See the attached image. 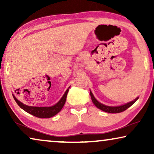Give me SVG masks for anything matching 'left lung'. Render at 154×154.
<instances>
[{
	"label": "left lung",
	"instance_id": "left-lung-1",
	"mask_svg": "<svg viewBox=\"0 0 154 154\" xmlns=\"http://www.w3.org/2000/svg\"><path fill=\"white\" fill-rule=\"evenodd\" d=\"M90 97H91L92 101V102H93V104L95 105V106L97 107L98 109H101V110H102L103 111H105V112L111 113H117L123 112V111H125L126 109L129 108L130 106H132V105L138 100V97H137L134 101H132V102L128 103V104H126L125 105H122V106H106V105L101 104L100 102H99L95 98H94V97L93 96V94H92L91 91H90Z\"/></svg>",
	"mask_w": 154,
	"mask_h": 154
}]
</instances>
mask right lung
Instances as JSON below:
<instances>
[{
    "instance_id": "obj_1",
    "label": "right lung",
    "mask_w": 154,
    "mask_h": 154,
    "mask_svg": "<svg viewBox=\"0 0 154 154\" xmlns=\"http://www.w3.org/2000/svg\"><path fill=\"white\" fill-rule=\"evenodd\" d=\"M69 92V89L66 90L65 93L62 99L57 103L55 105L50 107H38V106H29L27 105H25L20 102L13 95V97L15 100L20 108H22L23 110L26 111L27 113H30V114L38 118H42V119H48V118L52 117L55 116L57 113H58L60 111L62 110V107L64 106L66 100L67 93Z\"/></svg>"
}]
</instances>
